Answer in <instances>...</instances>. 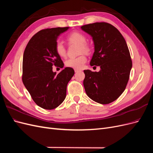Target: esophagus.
<instances>
[{
	"mask_svg": "<svg viewBox=\"0 0 153 153\" xmlns=\"http://www.w3.org/2000/svg\"><path fill=\"white\" fill-rule=\"evenodd\" d=\"M80 70L79 69H75V73H76V72H78V71H79Z\"/></svg>",
	"mask_w": 153,
	"mask_h": 153,
	"instance_id": "obj_1",
	"label": "esophagus"
}]
</instances>
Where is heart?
Segmentation results:
<instances>
[{
  "label": "heart",
  "mask_w": 153,
  "mask_h": 153,
  "mask_svg": "<svg viewBox=\"0 0 153 153\" xmlns=\"http://www.w3.org/2000/svg\"><path fill=\"white\" fill-rule=\"evenodd\" d=\"M67 40L69 43L76 44L80 46V53H90L91 48L90 45L87 43V37L85 34L80 32H72L67 37ZM55 52L59 57H64L66 55V49L64 45L57 41L55 45ZM87 61V57L85 55L82 54L76 57H71L67 59L65 62V65L68 68L73 69H81L84 67Z\"/></svg>",
  "instance_id": "obj_1"
}]
</instances>
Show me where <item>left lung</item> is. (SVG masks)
<instances>
[{"label": "left lung", "mask_w": 153, "mask_h": 153, "mask_svg": "<svg viewBox=\"0 0 153 153\" xmlns=\"http://www.w3.org/2000/svg\"><path fill=\"white\" fill-rule=\"evenodd\" d=\"M81 28L91 35L94 43L95 51L91 66H99L101 68L99 72L84 71L86 94L98 103H112L126 89L132 67L126 41L120 32L108 23L96 22Z\"/></svg>", "instance_id": "8db88e82"}]
</instances>
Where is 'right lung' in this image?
I'll return each mask as SVG.
<instances>
[{
	"label": "right lung",
	"instance_id": "1",
	"mask_svg": "<svg viewBox=\"0 0 153 153\" xmlns=\"http://www.w3.org/2000/svg\"><path fill=\"white\" fill-rule=\"evenodd\" d=\"M69 27L43 29L29 40L23 57L22 82L37 105L46 110L57 108L66 96L69 81L75 74L65 68L57 75L52 66L62 68L64 63L55 52L57 36Z\"/></svg>",
	"mask_w": 153,
	"mask_h": 153
}]
</instances>
